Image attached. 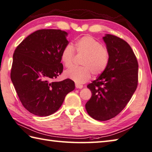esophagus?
<instances>
[{"label":"esophagus","instance_id":"1","mask_svg":"<svg viewBox=\"0 0 152 152\" xmlns=\"http://www.w3.org/2000/svg\"><path fill=\"white\" fill-rule=\"evenodd\" d=\"M75 87H76V88H77V89H82L83 87V86H82V85H79V84H76Z\"/></svg>","mask_w":152,"mask_h":152}]
</instances>
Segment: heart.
I'll return each instance as SVG.
<instances>
[{
    "label": "heart",
    "mask_w": 152,
    "mask_h": 152,
    "mask_svg": "<svg viewBox=\"0 0 152 152\" xmlns=\"http://www.w3.org/2000/svg\"><path fill=\"white\" fill-rule=\"evenodd\" d=\"M75 49L79 54H84L81 64L83 66L73 67L65 72V76L75 82L82 84L91 77L102 74L109 65L110 53L102 42L94 37L86 35L81 37L75 42ZM75 49L71 45H65L61 53V59L64 66L70 68L73 65Z\"/></svg>",
    "instance_id": "1"
}]
</instances>
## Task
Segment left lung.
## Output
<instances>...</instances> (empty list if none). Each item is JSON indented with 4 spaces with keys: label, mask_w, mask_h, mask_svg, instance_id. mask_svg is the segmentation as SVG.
<instances>
[{
    "label": "left lung",
    "mask_w": 152,
    "mask_h": 152,
    "mask_svg": "<svg viewBox=\"0 0 152 152\" xmlns=\"http://www.w3.org/2000/svg\"><path fill=\"white\" fill-rule=\"evenodd\" d=\"M110 53L106 70L87 87L92 96L86 104L87 112L98 121L115 118L126 107L137 89L138 63L131 47L119 37H103Z\"/></svg>",
    "instance_id": "8db88e82"
}]
</instances>
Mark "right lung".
I'll list each match as a JSON object with an SVG mask.
<instances>
[{
	"label": "right lung",
	"instance_id": "1",
	"mask_svg": "<svg viewBox=\"0 0 152 152\" xmlns=\"http://www.w3.org/2000/svg\"><path fill=\"white\" fill-rule=\"evenodd\" d=\"M67 33L41 29L23 40L13 54L10 79L23 107L35 115L56 112L75 89L70 79L53 81L63 70L61 53L69 44Z\"/></svg>",
	"mask_w": 152,
	"mask_h": 152
}]
</instances>
